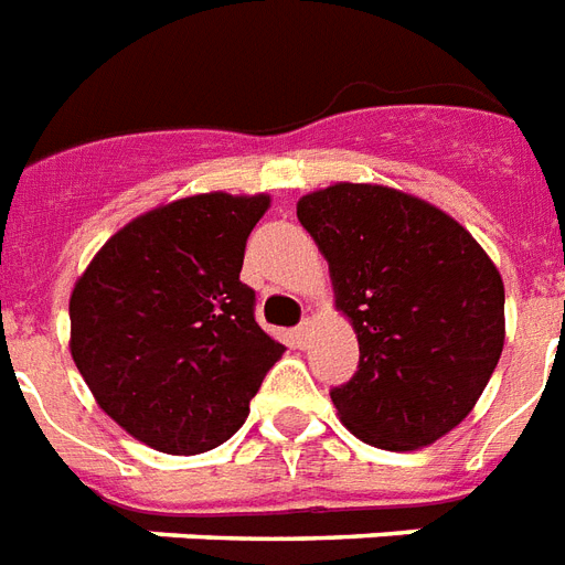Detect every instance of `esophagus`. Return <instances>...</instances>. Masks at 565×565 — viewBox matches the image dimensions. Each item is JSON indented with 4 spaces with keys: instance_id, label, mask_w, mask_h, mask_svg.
I'll use <instances>...</instances> for the list:
<instances>
[{
    "instance_id": "1",
    "label": "esophagus",
    "mask_w": 565,
    "mask_h": 565,
    "mask_svg": "<svg viewBox=\"0 0 565 565\" xmlns=\"http://www.w3.org/2000/svg\"><path fill=\"white\" fill-rule=\"evenodd\" d=\"M310 319H301L299 326L292 328V340H296V345H308V337H310Z\"/></svg>"
}]
</instances>
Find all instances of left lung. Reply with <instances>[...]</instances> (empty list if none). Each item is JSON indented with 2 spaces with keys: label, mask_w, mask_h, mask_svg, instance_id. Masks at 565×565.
I'll use <instances>...</instances> for the list:
<instances>
[{
  "label": "left lung",
  "mask_w": 565,
  "mask_h": 565,
  "mask_svg": "<svg viewBox=\"0 0 565 565\" xmlns=\"http://www.w3.org/2000/svg\"><path fill=\"white\" fill-rule=\"evenodd\" d=\"M337 308L361 361L331 390L354 437L413 451L460 425L504 349V284L469 231L434 204L377 184L301 195Z\"/></svg>",
  "instance_id": "1"
}]
</instances>
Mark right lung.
<instances>
[{
    "label": "right lung",
    "mask_w": 565,
    "mask_h": 565,
    "mask_svg": "<svg viewBox=\"0 0 565 565\" xmlns=\"http://www.w3.org/2000/svg\"><path fill=\"white\" fill-rule=\"evenodd\" d=\"M266 195L202 193L128 222L70 299L73 361L110 419L167 455H202L246 422L284 354L239 281Z\"/></svg>",
    "instance_id": "add662e5"
}]
</instances>
